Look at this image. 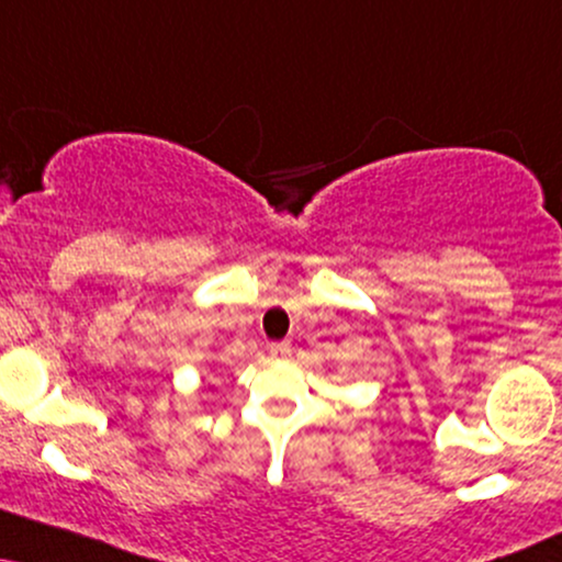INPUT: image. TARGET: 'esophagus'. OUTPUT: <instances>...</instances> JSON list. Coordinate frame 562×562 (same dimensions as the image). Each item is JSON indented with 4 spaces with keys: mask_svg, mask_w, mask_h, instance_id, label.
I'll return each instance as SVG.
<instances>
[{
    "mask_svg": "<svg viewBox=\"0 0 562 562\" xmlns=\"http://www.w3.org/2000/svg\"><path fill=\"white\" fill-rule=\"evenodd\" d=\"M269 356H272L274 361H285L290 356V342H274V346H269Z\"/></svg>",
    "mask_w": 562,
    "mask_h": 562,
    "instance_id": "34e87169",
    "label": "esophagus"
}]
</instances>
